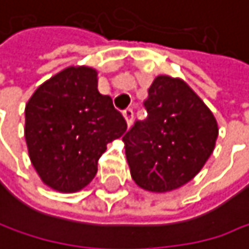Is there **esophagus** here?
Wrapping results in <instances>:
<instances>
[{
  "label": "esophagus",
  "mask_w": 249,
  "mask_h": 249,
  "mask_svg": "<svg viewBox=\"0 0 249 249\" xmlns=\"http://www.w3.org/2000/svg\"><path fill=\"white\" fill-rule=\"evenodd\" d=\"M124 118H125L127 124L128 125H131V122H133V118H134V110L131 107H127V109H124Z\"/></svg>",
  "instance_id": "esophagus-1"
}]
</instances>
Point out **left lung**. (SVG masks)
<instances>
[{
  "mask_svg": "<svg viewBox=\"0 0 249 249\" xmlns=\"http://www.w3.org/2000/svg\"><path fill=\"white\" fill-rule=\"evenodd\" d=\"M147 116L122 137L131 177L147 191L166 193L191 181L213 153L217 122L179 78L159 75L144 100Z\"/></svg>",
  "mask_w": 249,
  "mask_h": 249,
  "instance_id": "1",
  "label": "left lung"
}]
</instances>
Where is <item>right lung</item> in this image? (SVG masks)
<instances>
[{"label":"right lung","instance_id":"obj_1","mask_svg":"<svg viewBox=\"0 0 249 249\" xmlns=\"http://www.w3.org/2000/svg\"><path fill=\"white\" fill-rule=\"evenodd\" d=\"M24 137L40 179L61 193L84 188L106 144L127 130L110 96L97 90V72L68 67L45 81L26 105Z\"/></svg>","mask_w":249,"mask_h":249}]
</instances>
